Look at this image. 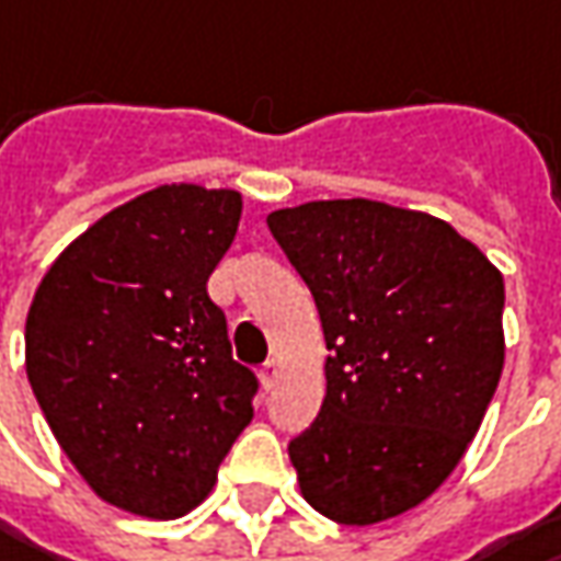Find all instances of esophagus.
Here are the masks:
<instances>
[{"label": "esophagus", "mask_w": 561, "mask_h": 561, "mask_svg": "<svg viewBox=\"0 0 561 561\" xmlns=\"http://www.w3.org/2000/svg\"><path fill=\"white\" fill-rule=\"evenodd\" d=\"M276 379H279V360H266V364L260 367V382H263V389H273Z\"/></svg>", "instance_id": "obj_1"}]
</instances>
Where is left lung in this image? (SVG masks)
<instances>
[{
    "label": "left lung",
    "mask_w": 561,
    "mask_h": 561,
    "mask_svg": "<svg viewBox=\"0 0 561 561\" xmlns=\"http://www.w3.org/2000/svg\"><path fill=\"white\" fill-rule=\"evenodd\" d=\"M327 339V396L288 443L320 515L364 524L430 500L480 430L505 364L502 273L446 219L352 197L266 216Z\"/></svg>",
    "instance_id": "8db88e82"
}]
</instances>
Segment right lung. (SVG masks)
<instances>
[{
	"instance_id": "right-lung-1",
	"label": "right lung",
	"mask_w": 561,
	"mask_h": 561,
	"mask_svg": "<svg viewBox=\"0 0 561 561\" xmlns=\"http://www.w3.org/2000/svg\"><path fill=\"white\" fill-rule=\"evenodd\" d=\"M238 219L232 187L159 184L78 234L27 310L46 424L87 486L140 518L197 508L254 417L256 377L207 295Z\"/></svg>"
}]
</instances>
